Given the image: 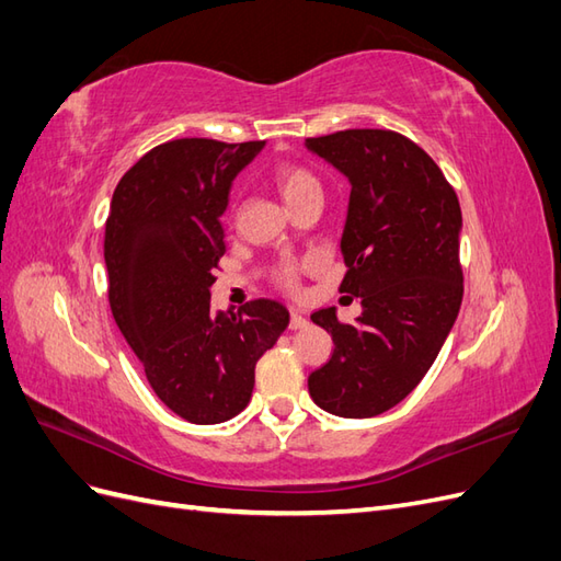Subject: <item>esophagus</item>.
Instances as JSON below:
<instances>
[{
  "label": "esophagus",
  "mask_w": 561,
  "mask_h": 561,
  "mask_svg": "<svg viewBox=\"0 0 561 561\" xmlns=\"http://www.w3.org/2000/svg\"><path fill=\"white\" fill-rule=\"evenodd\" d=\"M304 328H309V318L301 311H293L290 313V330H304Z\"/></svg>",
  "instance_id": "esophagus-1"
}]
</instances>
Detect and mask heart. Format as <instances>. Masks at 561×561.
I'll return each instance as SVG.
<instances>
[{
    "label": "heart",
    "mask_w": 561,
    "mask_h": 561,
    "mask_svg": "<svg viewBox=\"0 0 561 561\" xmlns=\"http://www.w3.org/2000/svg\"><path fill=\"white\" fill-rule=\"evenodd\" d=\"M276 184L287 201V206H297L299 201L309 198V196H320V180L311 168L301 165V163H285L276 171ZM318 257H304V260H285L274 268V283L287 293L299 290L301 274L313 266H318Z\"/></svg>",
    "instance_id": "1"
}]
</instances>
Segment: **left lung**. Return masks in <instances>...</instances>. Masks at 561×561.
Wrapping results in <instances>:
<instances>
[{"label":"left lung","mask_w":561,"mask_h":561,"mask_svg":"<svg viewBox=\"0 0 561 561\" xmlns=\"http://www.w3.org/2000/svg\"><path fill=\"white\" fill-rule=\"evenodd\" d=\"M307 147L351 182L339 293L363 301L355 322L332 307L311 316L334 351L311 371L309 393L330 414L369 419L426 377L461 309V206L439 165L402 133L348 128Z\"/></svg>","instance_id":"8db88e82"}]
</instances>
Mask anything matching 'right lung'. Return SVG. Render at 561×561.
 <instances>
[{
    "instance_id": "right-lung-1",
    "label": "right lung",
    "mask_w": 561,
    "mask_h": 561,
    "mask_svg": "<svg viewBox=\"0 0 561 561\" xmlns=\"http://www.w3.org/2000/svg\"><path fill=\"white\" fill-rule=\"evenodd\" d=\"M262 147L210 138L157 145L118 180L105 225L116 325L159 400L203 426L245 410L254 365L290 322L274 299H252L239 313L210 307L227 250L219 217L233 178Z\"/></svg>"
}]
</instances>
